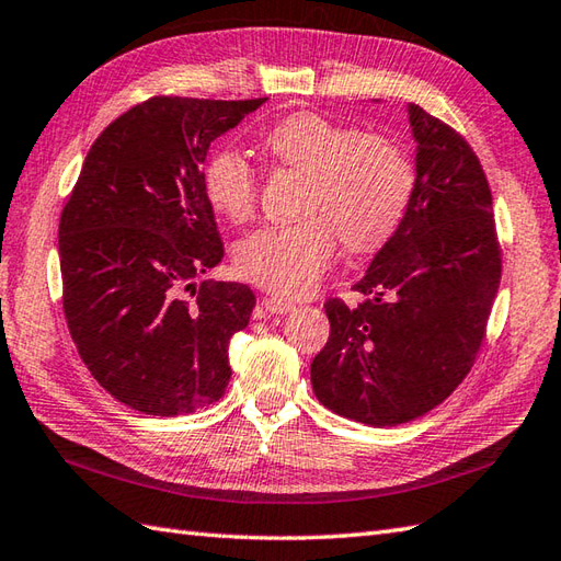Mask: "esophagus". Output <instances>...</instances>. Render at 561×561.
Instances as JSON below:
<instances>
[{"instance_id":"34e87169","label":"esophagus","mask_w":561,"mask_h":561,"mask_svg":"<svg viewBox=\"0 0 561 561\" xmlns=\"http://www.w3.org/2000/svg\"><path fill=\"white\" fill-rule=\"evenodd\" d=\"M264 309L268 314H288L295 309V302L288 300V297H280V295H266L264 300H261Z\"/></svg>"}]
</instances>
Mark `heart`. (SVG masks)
<instances>
[{"label": "heart", "mask_w": 561, "mask_h": 561, "mask_svg": "<svg viewBox=\"0 0 561 561\" xmlns=\"http://www.w3.org/2000/svg\"><path fill=\"white\" fill-rule=\"evenodd\" d=\"M266 153L307 178L297 222L266 226L238 244L234 264L244 278L297 297L323 276L339 240L351 252L379 247L403 220L415 172L403 148L379 134L317 112H295L261 136ZM210 206L230 220H247L259 198V175L234 148H218L204 165Z\"/></svg>", "instance_id": "heart-1"}]
</instances>
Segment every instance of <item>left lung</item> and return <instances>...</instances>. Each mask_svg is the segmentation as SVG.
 Listing matches in <instances>:
<instances>
[{"mask_svg":"<svg viewBox=\"0 0 561 561\" xmlns=\"http://www.w3.org/2000/svg\"><path fill=\"white\" fill-rule=\"evenodd\" d=\"M417 141L403 220L353 290L323 305L331 335L312 363L321 405L371 427L437 408L466 379L500 290L492 192L476 151L449 124L408 105Z\"/></svg>","mask_w":561,"mask_h":561,"instance_id":"left-lung-1","label":"left lung"}]
</instances>
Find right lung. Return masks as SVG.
<instances>
[{"mask_svg": "<svg viewBox=\"0 0 561 561\" xmlns=\"http://www.w3.org/2000/svg\"><path fill=\"white\" fill-rule=\"evenodd\" d=\"M264 103L148 98L98 136L61 210L71 341L139 413L184 415L228 389V345L256 300L242 283H194L222 259L204 163L210 141Z\"/></svg>", "mask_w": 561, "mask_h": 561, "instance_id": "obj_1", "label": "right lung"}]
</instances>
